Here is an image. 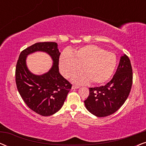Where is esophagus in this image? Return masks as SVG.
Here are the masks:
<instances>
[{"mask_svg": "<svg viewBox=\"0 0 146 146\" xmlns=\"http://www.w3.org/2000/svg\"><path fill=\"white\" fill-rule=\"evenodd\" d=\"M79 86H75V85H73L72 86V90H75V89H78L79 88Z\"/></svg>", "mask_w": 146, "mask_h": 146, "instance_id": "34e87169", "label": "esophagus"}]
</instances>
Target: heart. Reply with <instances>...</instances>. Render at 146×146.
I'll return each mask as SVG.
<instances>
[{
    "label": "heart",
    "instance_id": "1",
    "mask_svg": "<svg viewBox=\"0 0 146 146\" xmlns=\"http://www.w3.org/2000/svg\"><path fill=\"white\" fill-rule=\"evenodd\" d=\"M116 57L111 52L106 51L96 45H87L73 54L65 50L59 60L60 71L65 78H70L80 70L84 72L73 77L78 84H101L108 80L114 71Z\"/></svg>",
    "mask_w": 146,
    "mask_h": 146
}]
</instances>
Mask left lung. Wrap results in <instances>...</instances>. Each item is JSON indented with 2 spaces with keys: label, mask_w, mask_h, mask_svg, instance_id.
<instances>
[{
  "label": "left lung",
  "mask_w": 146,
  "mask_h": 146,
  "mask_svg": "<svg viewBox=\"0 0 146 146\" xmlns=\"http://www.w3.org/2000/svg\"><path fill=\"white\" fill-rule=\"evenodd\" d=\"M132 68L129 58L120 57L113 78L107 84L90 88V94L84 101L85 106L97 117H105L115 112L126 100L132 85Z\"/></svg>",
  "instance_id": "left-lung-1"
}]
</instances>
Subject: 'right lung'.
I'll use <instances>...</instances> for the list:
<instances>
[{
  "instance_id": "add662e5",
  "label": "right lung",
  "mask_w": 146,
  "mask_h": 146,
  "mask_svg": "<svg viewBox=\"0 0 146 146\" xmlns=\"http://www.w3.org/2000/svg\"><path fill=\"white\" fill-rule=\"evenodd\" d=\"M36 51L46 53L53 62L51 69L40 75L32 73L26 65L27 56ZM60 54L57 43L38 42L22 51L17 64L18 91L28 107L42 116H50L59 111L72 88L59 72Z\"/></svg>"
}]
</instances>
